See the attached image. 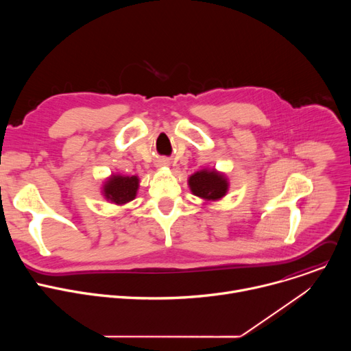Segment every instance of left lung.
<instances>
[{
  "label": "left lung",
  "instance_id": "1",
  "mask_svg": "<svg viewBox=\"0 0 351 351\" xmlns=\"http://www.w3.org/2000/svg\"><path fill=\"white\" fill-rule=\"evenodd\" d=\"M187 184L191 194L204 199V204L223 198L229 190V180L223 172L215 168H204L189 176Z\"/></svg>",
  "mask_w": 351,
  "mask_h": 351
}]
</instances>
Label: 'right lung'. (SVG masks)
Masks as SVG:
<instances>
[{"label": "right lung", "mask_w": 351, "mask_h": 351, "mask_svg": "<svg viewBox=\"0 0 351 351\" xmlns=\"http://www.w3.org/2000/svg\"><path fill=\"white\" fill-rule=\"evenodd\" d=\"M138 186L140 178L136 175L126 176L121 173H112L101 186V194L107 202L122 207L136 198Z\"/></svg>", "instance_id": "1"}]
</instances>
